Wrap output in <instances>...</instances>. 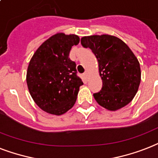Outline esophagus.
Masks as SVG:
<instances>
[{
  "instance_id": "esophagus-1",
  "label": "esophagus",
  "mask_w": 158,
  "mask_h": 158,
  "mask_svg": "<svg viewBox=\"0 0 158 158\" xmlns=\"http://www.w3.org/2000/svg\"><path fill=\"white\" fill-rule=\"evenodd\" d=\"M84 77H85V78H87V77H88V72H85V73H84Z\"/></svg>"
}]
</instances>
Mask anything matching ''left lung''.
Returning <instances> with one entry per match:
<instances>
[{"mask_svg": "<svg viewBox=\"0 0 158 158\" xmlns=\"http://www.w3.org/2000/svg\"><path fill=\"white\" fill-rule=\"evenodd\" d=\"M84 48L97 58L102 88L93 94L96 102L110 111L127 106L136 95L141 81V69L136 56L120 39L109 35L84 36Z\"/></svg>", "mask_w": 158, "mask_h": 158, "instance_id": "left-lung-1", "label": "left lung"}]
</instances>
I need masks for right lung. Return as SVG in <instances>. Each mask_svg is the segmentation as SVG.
Masks as SVG:
<instances>
[{
    "label": "right lung",
    "instance_id": "right-lung-1",
    "mask_svg": "<svg viewBox=\"0 0 158 158\" xmlns=\"http://www.w3.org/2000/svg\"><path fill=\"white\" fill-rule=\"evenodd\" d=\"M80 38L57 33L40 45L29 61L26 82L30 96L45 112L61 115L73 108L83 82L69 58Z\"/></svg>",
    "mask_w": 158,
    "mask_h": 158
}]
</instances>
